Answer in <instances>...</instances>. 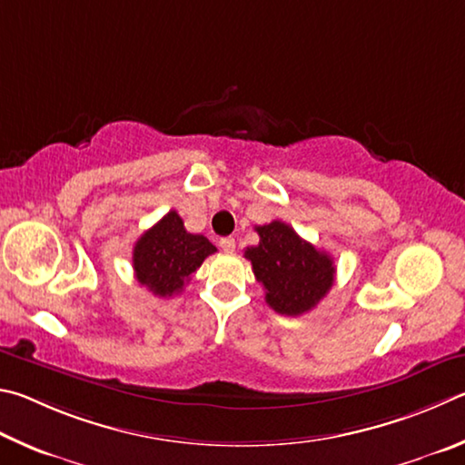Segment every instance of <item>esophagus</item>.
<instances>
[{
	"label": "esophagus",
	"instance_id": "34e87169",
	"mask_svg": "<svg viewBox=\"0 0 465 465\" xmlns=\"http://www.w3.org/2000/svg\"><path fill=\"white\" fill-rule=\"evenodd\" d=\"M234 247H237V242H234V239H231V237L220 239V249H223L224 253H234Z\"/></svg>",
	"mask_w": 465,
	"mask_h": 465
}]
</instances>
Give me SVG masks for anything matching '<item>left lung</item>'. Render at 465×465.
<instances>
[{
  "label": "left lung",
  "mask_w": 465,
  "mask_h": 465,
  "mask_svg": "<svg viewBox=\"0 0 465 465\" xmlns=\"http://www.w3.org/2000/svg\"><path fill=\"white\" fill-rule=\"evenodd\" d=\"M259 245L247 247L257 282L265 288V302L275 312L300 316L321 302L335 282L329 253L304 241L290 224L273 220L255 226Z\"/></svg>",
  "instance_id": "left-lung-1"
}]
</instances>
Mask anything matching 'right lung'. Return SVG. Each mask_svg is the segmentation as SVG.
<instances>
[{
  "label": "right lung",
  "instance_id": "1",
  "mask_svg": "<svg viewBox=\"0 0 465 465\" xmlns=\"http://www.w3.org/2000/svg\"><path fill=\"white\" fill-rule=\"evenodd\" d=\"M212 253H216V247L202 234L187 232L183 220L171 210L136 241L134 275L154 296H175Z\"/></svg>",
  "mask_w": 465,
  "mask_h": 465
}]
</instances>
